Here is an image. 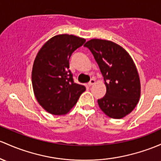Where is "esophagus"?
<instances>
[{
  "label": "esophagus",
  "instance_id": "34e87169",
  "mask_svg": "<svg viewBox=\"0 0 161 161\" xmlns=\"http://www.w3.org/2000/svg\"><path fill=\"white\" fill-rule=\"evenodd\" d=\"M95 83V80L94 79H92L91 80H90V82L88 83V85H89V86H92V85H94Z\"/></svg>",
  "mask_w": 161,
  "mask_h": 161
}]
</instances>
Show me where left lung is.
Segmentation results:
<instances>
[{"label": "left lung", "mask_w": 161, "mask_h": 161, "mask_svg": "<svg viewBox=\"0 0 161 161\" xmlns=\"http://www.w3.org/2000/svg\"><path fill=\"white\" fill-rule=\"evenodd\" d=\"M84 46L94 56L106 86V94L98 99L100 108L112 118L125 117L141 96L140 78L133 59L123 47L109 40L92 39Z\"/></svg>", "instance_id": "left-lung-1"}]
</instances>
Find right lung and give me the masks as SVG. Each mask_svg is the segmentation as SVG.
Instances as JSON below:
<instances>
[{
    "instance_id": "obj_1",
    "label": "right lung",
    "mask_w": 161,
    "mask_h": 161,
    "mask_svg": "<svg viewBox=\"0 0 161 161\" xmlns=\"http://www.w3.org/2000/svg\"><path fill=\"white\" fill-rule=\"evenodd\" d=\"M85 42L74 35H56L36 55L32 69L33 92L39 104L50 114H66L86 91L84 86L74 82L69 69L70 56Z\"/></svg>"
}]
</instances>
